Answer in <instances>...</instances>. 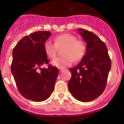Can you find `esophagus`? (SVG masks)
Instances as JSON below:
<instances>
[{"instance_id":"esophagus-1","label":"esophagus","mask_w":124,"mask_h":124,"mask_svg":"<svg viewBox=\"0 0 124 124\" xmlns=\"http://www.w3.org/2000/svg\"><path fill=\"white\" fill-rule=\"evenodd\" d=\"M64 71V69H62V68H59V71L60 72H62Z\"/></svg>"}]
</instances>
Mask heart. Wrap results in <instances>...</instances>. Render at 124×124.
<instances>
[{"label":"heart","instance_id":"1","mask_svg":"<svg viewBox=\"0 0 124 124\" xmlns=\"http://www.w3.org/2000/svg\"><path fill=\"white\" fill-rule=\"evenodd\" d=\"M54 43L46 41L44 43V51L50 58H53L56 54L57 48L64 46L62 53L64 55L57 57L51 61V64L58 68H64L75 61L83 58L86 53V46L83 41L78 40L76 37L70 33H63L54 38Z\"/></svg>","mask_w":124,"mask_h":124}]
</instances>
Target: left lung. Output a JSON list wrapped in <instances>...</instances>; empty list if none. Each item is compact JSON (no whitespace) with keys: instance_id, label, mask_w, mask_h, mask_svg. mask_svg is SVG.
Here are the masks:
<instances>
[{"instance_id":"8db88e82","label":"left lung","mask_w":124,"mask_h":124,"mask_svg":"<svg viewBox=\"0 0 124 124\" xmlns=\"http://www.w3.org/2000/svg\"><path fill=\"white\" fill-rule=\"evenodd\" d=\"M78 31L86 42V51L81 62L69 69L71 78L68 86L75 99L87 102L96 99L104 91L111 61L106 44L96 35L82 28Z\"/></svg>"}]
</instances>
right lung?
I'll return each instance as SVG.
<instances>
[{
    "label": "right lung",
    "instance_id": "obj_1",
    "mask_svg": "<svg viewBox=\"0 0 124 124\" xmlns=\"http://www.w3.org/2000/svg\"><path fill=\"white\" fill-rule=\"evenodd\" d=\"M49 31H36L18 42L12 52L11 71L20 93L35 102L45 101L54 90L58 70L49 63L44 51V43L50 37Z\"/></svg>",
    "mask_w": 124,
    "mask_h": 124
}]
</instances>
